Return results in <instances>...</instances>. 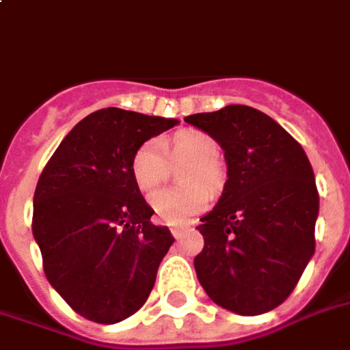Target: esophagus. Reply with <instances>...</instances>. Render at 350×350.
<instances>
[{
	"label": "esophagus",
	"mask_w": 350,
	"mask_h": 350,
	"mask_svg": "<svg viewBox=\"0 0 350 350\" xmlns=\"http://www.w3.org/2000/svg\"><path fill=\"white\" fill-rule=\"evenodd\" d=\"M170 232H172V235H174L176 239H180V237H182V234H183V226H170Z\"/></svg>",
	"instance_id": "34e87169"
}]
</instances>
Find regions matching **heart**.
Wrapping results in <instances>:
<instances>
[{
  "mask_svg": "<svg viewBox=\"0 0 350 350\" xmlns=\"http://www.w3.org/2000/svg\"><path fill=\"white\" fill-rule=\"evenodd\" d=\"M163 151L170 161L189 159V165L180 172V182H183V185L155 191L150 196V206L161 221L180 224L187 217L206 208L209 202L208 187L217 189L221 185L222 170L215 157L219 144L213 137L198 129L180 131L161 142L148 139L139 144L131 155L129 170L135 185L144 193L157 187L167 176V161Z\"/></svg>",
  "mask_w": 350,
  "mask_h": 350,
  "instance_id": "b5f03b06",
  "label": "heart"
}]
</instances>
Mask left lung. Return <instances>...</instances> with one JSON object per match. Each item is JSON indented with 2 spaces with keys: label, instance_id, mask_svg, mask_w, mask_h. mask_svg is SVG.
Instances as JSON below:
<instances>
[{
  "label": "left lung",
  "instance_id": "obj_1",
  "mask_svg": "<svg viewBox=\"0 0 350 350\" xmlns=\"http://www.w3.org/2000/svg\"><path fill=\"white\" fill-rule=\"evenodd\" d=\"M224 150L228 180L198 226V282L215 304L260 315L291 295L315 250L319 193L293 137L265 113L226 105L185 118Z\"/></svg>",
  "mask_w": 350,
  "mask_h": 350
}]
</instances>
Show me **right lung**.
<instances>
[{
  "mask_svg": "<svg viewBox=\"0 0 350 350\" xmlns=\"http://www.w3.org/2000/svg\"><path fill=\"white\" fill-rule=\"evenodd\" d=\"M178 120L116 107L85 116L46 163L33 198V235L46 278L81 317L126 319L146 302L174 237L131 178L139 144Z\"/></svg>",
  "mask_w": 350,
  "mask_h": 350,
  "instance_id": "1",
  "label": "right lung"
}]
</instances>
